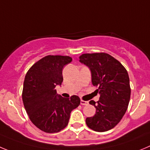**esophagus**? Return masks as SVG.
Here are the masks:
<instances>
[{"instance_id":"34e87169","label":"esophagus","mask_w":150,"mask_h":150,"mask_svg":"<svg viewBox=\"0 0 150 150\" xmlns=\"http://www.w3.org/2000/svg\"><path fill=\"white\" fill-rule=\"evenodd\" d=\"M81 104L83 105V106H86V105L89 104V102L86 101V100H81Z\"/></svg>"}]
</instances>
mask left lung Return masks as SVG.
Instances as JSON below:
<instances>
[{
    "label": "left lung",
    "mask_w": 150,
    "mask_h": 150,
    "mask_svg": "<svg viewBox=\"0 0 150 150\" xmlns=\"http://www.w3.org/2000/svg\"><path fill=\"white\" fill-rule=\"evenodd\" d=\"M80 62L89 67L92 85L100 98L89 103L96 109L94 116L86 117L88 127L96 132H106L115 127L128 108L131 89L128 72L119 61L104 52L86 53L79 57Z\"/></svg>",
    "instance_id": "obj_1"
}]
</instances>
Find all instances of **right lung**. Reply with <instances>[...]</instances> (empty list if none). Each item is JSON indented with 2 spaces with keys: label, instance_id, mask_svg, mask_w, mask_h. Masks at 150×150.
<instances>
[{
  "label": "right lung",
  "instance_id": "right-lung-1",
  "mask_svg": "<svg viewBox=\"0 0 150 150\" xmlns=\"http://www.w3.org/2000/svg\"><path fill=\"white\" fill-rule=\"evenodd\" d=\"M72 61L69 56H45L25 76L22 92L25 110L33 124L43 132L54 133L64 129L71 112L81 103L78 96L65 98L54 89L63 82L64 67Z\"/></svg>",
  "mask_w": 150,
  "mask_h": 150
}]
</instances>
